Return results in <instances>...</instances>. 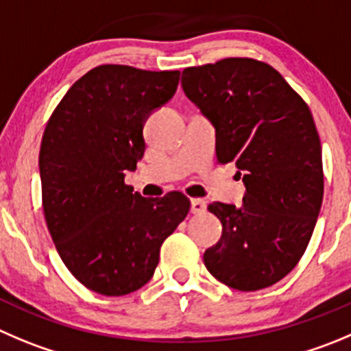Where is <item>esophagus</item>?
Wrapping results in <instances>:
<instances>
[{
  "instance_id": "34e87169",
  "label": "esophagus",
  "mask_w": 351,
  "mask_h": 351,
  "mask_svg": "<svg viewBox=\"0 0 351 351\" xmlns=\"http://www.w3.org/2000/svg\"><path fill=\"white\" fill-rule=\"evenodd\" d=\"M206 210V203L203 202V199L199 198H193L191 199V213H195V215H199V213H203Z\"/></svg>"
}]
</instances>
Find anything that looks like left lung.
<instances>
[{
	"mask_svg": "<svg viewBox=\"0 0 351 351\" xmlns=\"http://www.w3.org/2000/svg\"><path fill=\"white\" fill-rule=\"evenodd\" d=\"M182 89L215 125L217 162L236 163L246 186L241 206L208 205L222 238L203 262L229 288H269L300 262L322 205L312 112L278 70L255 58L188 66Z\"/></svg>",
	"mask_w": 351,
	"mask_h": 351,
	"instance_id": "left-lung-1",
	"label": "left lung"
}]
</instances>
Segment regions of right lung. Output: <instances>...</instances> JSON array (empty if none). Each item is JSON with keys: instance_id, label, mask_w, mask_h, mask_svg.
Here are the masks:
<instances>
[{"instance_id": "obj_1", "label": "right lung", "mask_w": 351, "mask_h": 351, "mask_svg": "<svg viewBox=\"0 0 351 351\" xmlns=\"http://www.w3.org/2000/svg\"><path fill=\"white\" fill-rule=\"evenodd\" d=\"M179 75L98 65L66 91L46 123L39 152L46 226L73 278L99 295L143 288L160 246L191 206L179 191L143 198L123 181L145 155L146 119L172 98Z\"/></svg>"}]
</instances>
